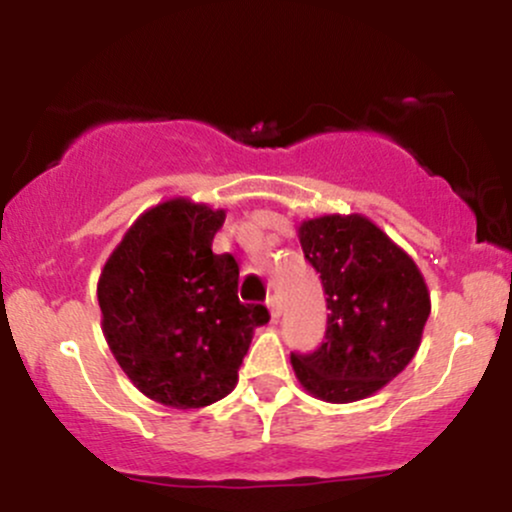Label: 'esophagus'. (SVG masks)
Masks as SVG:
<instances>
[{"mask_svg":"<svg viewBox=\"0 0 512 512\" xmlns=\"http://www.w3.org/2000/svg\"><path fill=\"white\" fill-rule=\"evenodd\" d=\"M267 308H269V313H272L274 320L281 315V298L276 296V293H272V296L267 298Z\"/></svg>","mask_w":512,"mask_h":512,"instance_id":"34e87169","label":"esophagus"}]
</instances>
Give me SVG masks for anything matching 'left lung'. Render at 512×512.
Masks as SVG:
<instances>
[{"label":"left lung","instance_id":"8db88e82","mask_svg":"<svg viewBox=\"0 0 512 512\" xmlns=\"http://www.w3.org/2000/svg\"><path fill=\"white\" fill-rule=\"evenodd\" d=\"M305 260L327 296V330L313 354H291L296 378L332 404L366 399L414 358L431 313L419 267L361 214L320 216L298 228Z\"/></svg>","mask_w":512,"mask_h":512}]
</instances>
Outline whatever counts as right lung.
Instances as JSON below:
<instances>
[{
  "mask_svg": "<svg viewBox=\"0 0 512 512\" xmlns=\"http://www.w3.org/2000/svg\"><path fill=\"white\" fill-rule=\"evenodd\" d=\"M223 219L168 199L132 223L98 279L110 351L139 392L173 409L226 397L252 332L269 322L264 305L240 303L236 257L211 252Z\"/></svg>",
  "mask_w": 512,
  "mask_h": 512,
  "instance_id": "obj_1",
  "label": "right lung"
}]
</instances>
